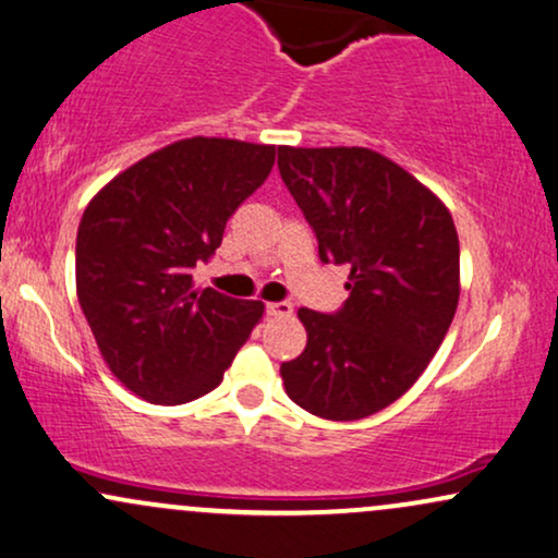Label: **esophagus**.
I'll return each mask as SVG.
<instances>
[{
  "label": "esophagus",
  "instance_id": "34e87169",
  "mask_svg": "<svg viewBox=\"0 0 558 558\" xmlns=\"http://www.w3.org/2000/svg\"><path fill=\"white\" fill-rule=\"evenodd\" d=\"M266 313L274 318H290L292 303H287V300H279V303H266Z\"/></svg>",
  "mask_w": 558,
  "mask_h": 558
}]
</instances>
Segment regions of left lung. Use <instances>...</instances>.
Segmentation results:
<instances>
[{"label":"left lung","mask_w":558,"mask_h":558,"mask_svg":"<svg viewBox=\"0 0 558 558\" xmlns=\"http://www.w3.org/2000/svg\"><path fill=\"white\" fill-rule=\"evenodd\" d=\"M279 172L324 264L350 266L337 313L300 307L303 355L281 363L294 404L360 421L428 368L460 303V238L449 208L371 148H279Z\"/></svg>","instance_id":"left-lung-1"}]
</instances>
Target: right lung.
I'll return each instance as SVG.
<instances>
[{
  "label": "right lung",
  "instance_id": "right-lung-1",
  "mask_svg": "<svg viewBox=\"0 0 558 558\" xmlns=\"http://www.w3.org/2000/svg\"><path fill=\"white\" fill-rule=\"evenodd\" d=\"M274 159L277 146L187 137L124 169L83 211L77 300L109 371L146 402L216 389L264 316L260 300L195 290L193 268Z\"/></svg>",
  "mask_w": 558,
  "mask_h": 558
}]
</instances>
